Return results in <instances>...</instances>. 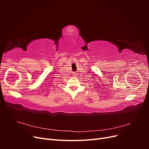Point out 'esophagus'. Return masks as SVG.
Masks as SVG:
<instances>
[{
    "label": "esophagus",
    "instance_id": "1",
    "mask_svg": "<svg viewBox=\"0 0 149 149\" xmlns=\"http://www.w3.org/2000/svg\"><path fill=\"white\" fill-rule=\"evenodd\" d=\"M77 76V74H74V76Z\"/></svg>",
    "mask_w": 149,
    "mask_h": 149
}]
</instances>
